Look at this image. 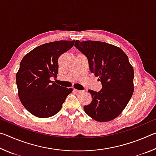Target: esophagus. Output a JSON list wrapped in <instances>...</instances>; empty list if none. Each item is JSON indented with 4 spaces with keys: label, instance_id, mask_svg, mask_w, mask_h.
<instances>
[{
    "label": "esophagus",
    "instance_id": "esophagus-1",
    "mask_svg": "<svg viewBox=\"0 0 156 156\" xmlns=\"http://www.w3.org/2000/svg\"><path fill=\"white\" fill-rule=\"evenodd\" d=\"M73 91H74L76 93H77V94H80V93H82V91H80V90H78V89H73Z\"/></svg>",
    "mask_w": 156,
    "mask_h": 156
}]
</instances>
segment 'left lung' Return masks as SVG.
<instances>
[{
  "mask_svg": "<svg viewBox=\"0 0 156 156\" xmlns=\"http://www.w3.org/2000/svg\"><path fill=\"white\" fill-rule=\"evenodd\" d=\"M76 49L88 59L89 69L102 84L100 91L89 89L92 101L85 113L100 122L117 118L125 109L134 91L133 68L120 47L96 41H76Z\"/></svg>",
  "mask_w": 156,
  "mask_h": 156,
  "instance_id": "left-lung-1",
  "label": "left lung"
}]
</instances>
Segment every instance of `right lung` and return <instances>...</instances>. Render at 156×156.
Wrapping results in <instances>:
<instances>
[{"label":"right lung","instance_id":"obj_1","mask_svg":"<svg viewBox=\"0 0 156 156\" xmlns=\"http://www.w3.org/2000/svg\"><path fill=\"white\" fill-rule=\"evenodd\" d=\"M75 41H58L41 44L23 57L16 73L18 95L29 112L41 118H49L61 109L73 91L51 80L58 73V60Z\"/></svg>","mask_w":156,"mask_h":156}]
</instances>
